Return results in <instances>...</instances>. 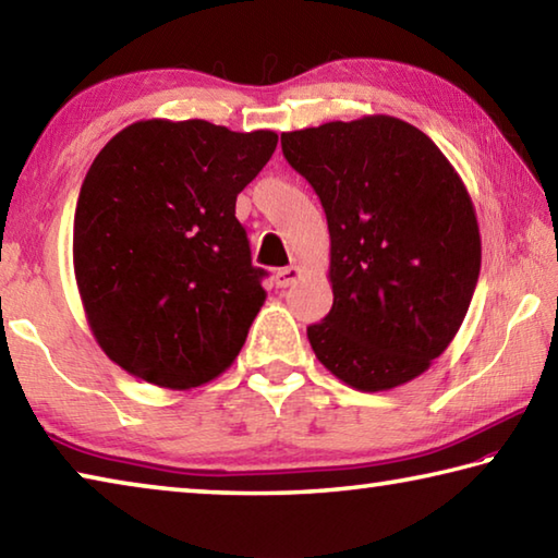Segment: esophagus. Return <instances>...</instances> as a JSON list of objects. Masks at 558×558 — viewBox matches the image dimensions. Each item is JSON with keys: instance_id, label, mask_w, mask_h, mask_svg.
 I'll use <instances>...</instances> for the list:
<instances>
[{"instance_id": "obj_1", "label": "esophagus", "mask_w": 558, "mask_h": 558, "mask_svg": "<svg viewBox=\"0 0 558 558\" xmlns=\"http://www.w3.org/2000/svg\"><path fill=\"white\" fill-rule=\"evenodd\" d=\"M300 278V268L298 266H286L276 270V286L278 288H290L292 282Z\"/></svg>"}]
</instances>
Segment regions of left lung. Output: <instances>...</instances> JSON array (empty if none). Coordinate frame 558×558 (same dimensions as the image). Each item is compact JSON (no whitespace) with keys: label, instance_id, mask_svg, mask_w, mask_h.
Masks as SVG:
<instances>
[{"label":"left lung","instance_id":"left-lung-1","mask_svg":"<svg viewBox=\"0 0 558 558\" xmlns=\"http://www.w3.org/2000/svg\"><path fill=\"white\" fill-rule=\"evenodd\" d=\"M329 229L335 302L307 339L359 391L415 379L446 352L480 276L470 194L428 135L391 116L282 132Z\"/></svg>","mask_w":558,"mask_h":558}]
</instances>
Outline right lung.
<instances>
[{
  "mask_svg": "<svg viewBox=\"0 0 558 558\" xmlns=\"http://www.w3.org/2000/svg\"><path fill=\"white\" fill-rule=\"evenodd\" d=\"M278 135L206 120H140L93 159L73 221L88 325L112 362L165 389L233 364L266 302L235 196Z\"/></svg>",
  "mask_w": 558,
  "mask_h": 558,
  "instance_id": "add662e5",
  "label": "right lung"
}]
</instances>
